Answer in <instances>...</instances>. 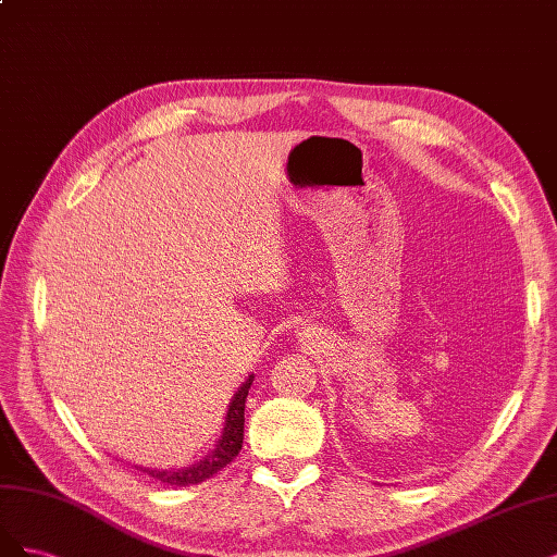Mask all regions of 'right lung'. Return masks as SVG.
I'll return each instance as SVG.
<instances>
[{"label":"right lung","mask_w":557,"mask_h":557,"mask_svg":"<svg viewBox=\"0 0 557 557\" xmlns=\"http://www.w3.org/2000/svg\"><path fill=\"white\" fill-rule=\"evenodd\" d=\"M255 376H249V380L240 386V391L233 396L231 405H228V414H226V425H224V435L218 444L214 451L201 460L199 465H194V468L187 470H177V472H157V470H143L138 468L143 474H148L161 483H169V486H196V483H201L206 479H210L212 474H218L220 470H224L226 465L240 454L243 448V430H245V400H247V393L249 386H252Z\"/></svg>","instance_id":"right-lung-1"}]
</instances>
